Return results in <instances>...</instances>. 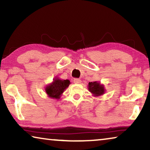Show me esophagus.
<instances>
[{
    "label": "esophagus",
    "mask_w": 150,
    "mask_h": 150,
    "mask_svg": "<svg viewBox=\"0 0 150 150\" xmlns=\"http://www.w3.org/2000/svg\"><path fill=\"white\" fill-rule=\"evenodd\" d=\"M73 82L76 84H79V83H81V80L80 79H78V78H75L74 79H73Z\"/></svg>",
    "instance_id": "obj_1"
}]
</instances>
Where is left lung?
I'll use <instances>...</instances> for the list:
<instances>
[{"mask_svg":"<svg viewBox=\"0 0 150 150\" xmlns=\"http://www.w3.org/2000/svg\"><path fill=\"white\" fill-rule=\"evenodd\" d=\"M88 90L96 96L103 95L105 92V88H104L103 86L100 85L99 83L96 82V81L95 82L88 83Z\"/></svg>","mask_w":150,"mask_h":150,"instance_id":"1","label":"left lung"}]
</instances>
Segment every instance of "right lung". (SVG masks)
Wrapping results in <instances>:
<instances>
[{"mask_svg": "<svg viewBox=\"0 0 150 150\" xmlns=\"http://www.w3.org/2000/svg\"><path fill=\"white\" fill-rule=\"evenodd\" d=\"M70 81L69 80H60L59 79H56L52 84L45 88V92L50 97L59 98L60 95L65 88L68 87Z\"/></svg>", "mask_w": 150, "mask_h": 150, "instance_id": "obj_1", "label": "right lung"}]
</instances>
